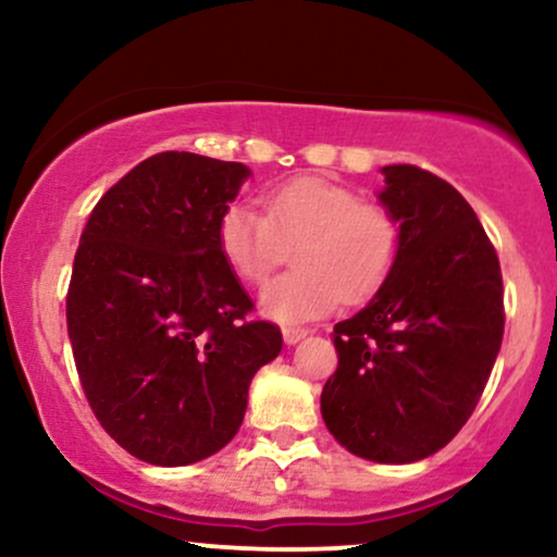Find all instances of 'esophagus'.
<instances>
[{"label":"esophagus","mask_w":557,"mask_h":557,"mask_svg":"<svg viewBox=\"0 0 557 557\" xmlns=\"http://www.w3.org/2000/svg\"><path fill=\"white\" fill-rule=\"evenodd\" d=\"M306 335H309V330L298 327V324H285V327H283V337H285L287 345H296L298 341H304Z\"/></svg>","instance_id":"obj_1"}]
</instances>
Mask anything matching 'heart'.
Listing matches in <instances>:
<instances>
[{
	"mask_svg": "<svg viewBox=\"0 0 557 557\" xmlns=\"http://www.w3.org/2000/svg\"><path fill=\"white\" fill-rule=\"evenodd\" d=\"M264 212L233 203L220 216L222 259L246 285H261L293 251L296 270L261 293L264 311L280 322L327 314L341 300L372 298L387 283L403 251L393 209L324 177H293L267 190Z\"/></svg>",
	"mask_w": 557,
	"mask_h": 557,
	"instance_id": "heart-1",
	"label": "heart"
}]
</instances>
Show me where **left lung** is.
<instances>
[{"instance_id": "obj_1", "label": "left lung", "mask_w": 557, "mask_h": 557, "mask_svg": "<svg viewBox=\"0 0 557 557\" xmlns=\"http://www.w3.org/2000/svg\"><path fill=\"white\" fill-rule=\"evenodd\" d=\"M382 175L403 251L369 306L332 330L337 369L322 417L354 456L413 463L450 443L482 398L503 343V274L450 183L417 164Z\"/></svg>"}]
</instances>
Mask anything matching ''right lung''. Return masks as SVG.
Masks as SVG:
<instances>
[{
    "mask_svg": "<svg viewBox=\"0 0 557 557\" xmlns=\"http://www.w3.org/2000/svg\"><path fill=\"white\" fill-rule=\"evenodd\" d=\"M246 177L240 162L162 151L114 183L83 227L67 287L75 369L104 432L146 463L222 450L253 374L283 350L216 243Z\"/></svg>",
    "mask_w": 557,
    "mask_h": 557,
    "instance_id": "right-lung-1",
    "label": "right lung"
}]
</instances>
